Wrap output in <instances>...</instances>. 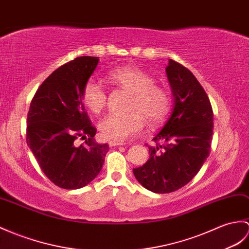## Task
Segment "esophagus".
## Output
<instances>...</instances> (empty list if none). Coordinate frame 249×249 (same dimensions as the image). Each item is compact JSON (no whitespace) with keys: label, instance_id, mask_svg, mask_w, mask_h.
<instances>
[{"label":"esophagus","instance_id":"34e87169","mask_svg":"<svg viewBox=\"0 0 249 249\" xmlns=\"http://www.w3.org/2000/svg\"><path fill=\"white\" fill-rule=\"evenodd\" d=\"M108 144H109V145H110V146H123V145H125L126 143L120 142V141H109Z\"/></svg>","mask_w":249,"mask_h":249}]
</instances>
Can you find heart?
Returning <instances> with one entry per match:
<instances>
[{
	"label": "heart",
	"mask_w": 249,
	"mask_h": 249,
	"mask_svg": "<svg viewBox=\"0 0 249 249\" xmlns=\"http://www.w3.org/2000/svg\"><path fill=\"white\" fill-rule=\"evenodd\" d=\"M109 82L132 92L127 113H109L98 123L101 134L109 140L123 141L141 132L146 124L159 125L169 115L172 100L169 91L155 85L154 78L136 67H121L107 74ZM86 107L100 113L107 104V94L94 80H88L82 93Z\"/></svg>",
	"instance_id": "heart-1"
}]
</instances>
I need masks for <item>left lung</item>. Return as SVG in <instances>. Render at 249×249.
Returning a JSON list of instances; mask_svg holds the SVG:
<instances>
[{
    "instance_id": "1",
    "label": "left lung",
    "mask_w": 249,
    "mask_h": 249,
    "mask_svg": "<svg viewBox=\"0 0 249 249\" xmlns=\"http://www.w3.org/2000/svg\"><path fill=\"white\" fill-rule=\"evenodd\" d=\"M165 72L174 96L163 128L148 146L149 159L134 169L142 186L154 193H170L186 186L209 157L213 135L210 100L193 73L170 59Z\"/></svg>"
}]
</instances>
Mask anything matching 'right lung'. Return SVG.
Masks as SVG:
<instances>
[{
    "instance_id": "right-lung-1",
    "label": "right lung",
    "mask_w": 249,
    "mask_h": 249,
    "mask_svg": "<svg viewBox=\"0 0 249 249\" xmlns=\"http://www.w3.org/2000/svg\"><path fill=\"white\" fill-rule=\"evenodd\" d=\"M98 60L83 56L59 67L39 87L27 114V145L45 176L62 189L90 183L109 151L108 144L95 142L96 129L82 98ZM77 138L84 143L78 146Z\"/></svg>"
}]
</instances>
